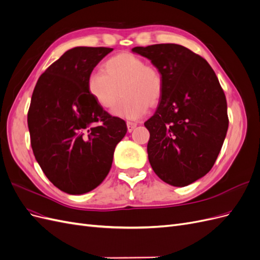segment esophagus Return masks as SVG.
Wrapping results in <instances>:
<instances>
[{
	"label": "esophagus",
	"instance_id": "esophagus-1",
	"mask_svg": "<svg viewBox=\"0 0 260 260\" xmlns=\"http://www.w3.org/2000/svg\"><path fill=\"white\" fill-rule=\"evenodd\" d=\"M137 127L136 122H131V121H127V128H128V132H132L135 130V128Z\"/></svg>",
	"mask_w": 260,
	"mask_h": 260
}]
</instances>
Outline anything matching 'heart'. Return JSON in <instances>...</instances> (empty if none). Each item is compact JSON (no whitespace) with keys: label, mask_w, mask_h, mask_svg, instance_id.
Returning a JSON list of instances; mask_svg holds the SVG:
<instances>
[{"label":"heart","mask_w":260,"mask_h":260,"mask_svg":"<svg viewBox=\"0 0 260 260\" xmlns=\"http://www.w3.org/2000/svg\"><path fill=\"white\" fill-rule=\"evenodd\" d=\"M113 109V115L137 120L155 106L162 95L164 79L160 72L137 55L119 53L104 62L103 72L96 70L88 78V90L93 100L103 108Z\"/></svg>","instance_id":"heart-1"}]
</instances>
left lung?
<instances>
[{
    "mask_svg": "<svg viewBox=\"0 0 260 260\" xmlns=\"http://www.w3.org/2000/svg\"><path fill=\"white\" fill-rule=\"evenodd\" d=\"M132 52L151 60L164 79L159 105L144 122L149 164L164 182L191 184L212 168L222 147L229 125L224 92L206 59L182 45Z\"/></svg>",
    "mask_w": 260,
    "mask_h": 260,
    "instance_id": "1",
    "label": "left lung"
}]
</instances>
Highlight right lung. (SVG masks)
<instances>
[{
	"mask_svg": "<svg viewBox=\"0 0 260 260\" xmlns=\"http://www.w3.org/2000/svg\"><path fill=\"white\" fill-rule=\"evenodd\" d=\"M113 49L77 46L40 76L31 96L28 128L38 164L60 191L79 195L99 186L112 167L127 124L105 112L88 78Z\"/></svg>",
	"mask_w": 260,
	"mask_h": 260,
	"instance_id": "1",
	"label": "right lung"
}]
</instances>
